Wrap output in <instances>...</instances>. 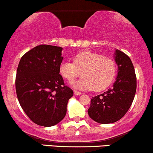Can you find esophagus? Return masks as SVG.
Returning <instances> with one entry per match:
<instances>
[{"label":"esophagus","instance_id":"esophagus-1","mask_svg":"<svg viewBox=\"0 0 153 153\" xmlns=\"http://www.w3.org/2000/svg\"><path fill=\"white\" fill-rule=\"evenodd\" d=\"M74 94L75 95V96H80V95L81 94V93L79 92V91H74Z\"/></svg>","mask_w":153,"mask_h":153}]
</instances>
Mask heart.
I'll return each mask as SVG.
<instances>
[{
	"mask_svg": "<svg viewBox=\"0 0 153 153\" xmlns=\"http://www.w3.org/2000/svg\"><path fill=\"white\" fill-rule=\"evenodd\" d=\"M60 75L69 82L80 75V80L72 85L80 90L101 91L111 85L116 75V65L113 59L92 52H83L75 56L74 62L63 59L59 66Z\"/></svg>",
	"mask_w": 153,
	"mask_h": 153,
	"instance_id": "b5f03b06",
	"label": "heart"
}]
</instances>
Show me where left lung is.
I'll return each instance as SVG.
<instances>
[{
  "label": "left lung",
  "instance_id": "obj_1",
  "mask_svg": "<svg viewBox=\"0 0 153 153\" xmlns=\"http://www.w3.org/2000/svg\"><path fill=\"white\" fill-rule=\"evenodd\" d=\"M118 75L111 88L91 99L89 117L100 124H110L122 119L130 108L137 89V78L130 58L116 50Z\"/></svg>",
  "mask_w": 153,
  "mask_h": 153
}]
</instances>
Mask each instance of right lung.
Instances as JSON below:
<instances>
[{
  "mask_svg": "<svg viewBox=\"0 0 153 153\" xmlns=\"http://www.w3.org/2000/svg\"><path fill=\"white\" fill-rule=\"evenodd\" d=\"M62 50L61 47L39 45L22 56L17 68L19 102L28 117L43 127H52L64 119L68 100L73 96L59 74Z\"/></svg>",
  "mask_w": 153,
  "mask_h": 153,
  "instance_id": "add662e5",
  "label": "right lung"
}]
</instances>
